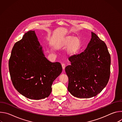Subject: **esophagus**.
<instances>
[{
  "label": "esophagus",
  "mask_w": 122,
  "mask_h": 122,
  "mask_svg": "<svg viewBox=\"0 0 122 122\" xmlns=\"http://www.w3.org/2000/svg\"><path fill=\"white\" fill-rule=\"evenodd\" d=\"M62 68H63V69L64 70V69L65 68V66H66L65 64H64V63L62 64Z\"/></svg>",
  "instance_id": "obj_1"
}]
</instances>
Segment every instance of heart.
<instances>
[{
    "mask_svg": "<svg viewBox=\"0 0 122 122\" xmlns=\"http://www.w3.org/2000/svg\"><path fill=\"white\" fill-rule=\"evenodd\" d=\"M66 53L68 56H72L76 55L81 47L80 40L73 36H68L63 39L59 44V47L66 48L68 46Z\"/></svg>",
    "mask_w": 122,
    "mask_h": 122,
    "instance_id": "obj_1",
    "label": "heart"
}]
</instances>
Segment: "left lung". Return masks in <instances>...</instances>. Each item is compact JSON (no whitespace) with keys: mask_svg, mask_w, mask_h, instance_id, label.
<instances>
[{"mask_svg":"<svg viewBox=\"0 0 122 122\" xmlns=\"http://www.w3.org/2000/svg\"><path fill=\"white\" fill-rule=\"evenodd\" d=\"M85 50L70 57L65 71L68 78L67 90L74 97L88 98L96 96L107 84L110 76L111 56L107 47L91 32Z\"/></svg>","mask_w":122,"mask_h":122,"instance_id":"1","label":"left lung"}]
</instances>
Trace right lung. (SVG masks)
I'll return each mask as SVG.
<instances>
[{
    "label": "right lung",
    "instance_id": "1",
    "mask_svg": "<svg viewBox=\"0 0 122 122\" xmlns=\"http://www.w3.org/2000/svg\"><path fill=\"white\" fill-rule=\"evenodd\" d=\"M9 67L14 88L24 97L34 100L49 96L53 81L62 71L59 62L52 63L45 57L32 30L25 33L14 44Z\"/></svg>",
    "mask_w": 122,
    "mask_h": 122
}]
</instances>
